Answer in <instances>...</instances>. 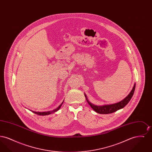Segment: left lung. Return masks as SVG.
Returning <instances> with one entry per match:
<instances>
[{
    "label": "left lung",
    "mask_w": 152,
    "mask_h": 152,
    "mask_svg": "<svg viewBox=\"0 0 152 152\" xmlns=\"http://www.w3.org/2000/svg\"><path fill=\"white\" fill-rule=\"evenodd\" d=\"M135 87H136V84H134V87L133 88L132 90L131 91L130 94H128V96H126L123 100L119 102H117L114 104H111V105H106L103 106L94 105V104H92V103H91L89 101H88L87 96L86 94H85V97L86 98L88 103L89 104L91 108L93 109L95 112L100 114H109V113H112L116 112L117 110L123 108L126 104H128V103L129 102L133 95L134 94Z\"/></svg>",
    "instance_id": "1"
}]
</instances>
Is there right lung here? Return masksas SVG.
Returning <instances> with one entry per match:
<instances>
[{
	"mask_svg": "<svg viewBox=\"0 0 152 152\" xmlns=\"http://www.w3.org/2000/svg\"><path fill=\"white\" fill-rule=\"evenodd\" d=\"M63 102L59 105V107H58V108L55 109H54V110H53L52 111H49V112H34V111H32V110H31V111H32L33 113H35L36 115H40V116H45V115H50V114H51L52 113H54V112H56V111H58V110L60 108V107H61V106L62 105V104H63Z\"/></svg>",
	"mask_w": 152,
	"mask_h": 152,
	"instance_id": "add662e5",
	"label": "right lung"
}]
</instances>
